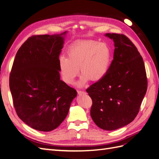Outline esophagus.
Instances as JSON below:
<instances>
[{"instance_id": "1", "label": "esophagus", "mask_w": 159, "mask_h": 159, "mask_svg": "<svg viewBox=\"0 0 159 159\" xmlns=\"http://www.w3.org/2000/svg\"><path fill=\"white\" fill-rule=\"evenodd\" d=\"M78 93L79 95H84V94H85L86 93L85 92V91H80V90H78Z\"/></svg>"}]
</instances>
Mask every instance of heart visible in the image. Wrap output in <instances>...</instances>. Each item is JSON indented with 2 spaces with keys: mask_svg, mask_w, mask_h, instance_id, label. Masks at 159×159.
I'll return each mask as SVG.
<instances>
[{
  "mask_svg": "<svg viewBox=\"0 0 159 159\" xmlns=\"http://www.w3.org/2000/svg\"><path fill=\"white\" fill-rule=\"evenodd\" d=\"M67 54L68 57L61 56L59 58L62 79L66 84H71L80 70L82 75L76 84L78 87H82L89 80L103 79L109 70L111 56L106 43L92 40L76 42L69 48Z\"/></svg>",
  "mask_w": 159,
  "mask_h": 159,
  "instance_id": "heart-1",
  "label": "heart"
}]
</instances>
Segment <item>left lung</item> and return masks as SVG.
Returning a JSON list of instances; mask_svg holds the SVG:
<instances>
[{"label":"left lung","instance_id":"left-lung-1","mask_svg":"<svg viewBox=\"0 0 159 159\" xmlns=\"http://www.w3.org/2000/svg\"><path fill=\"white\" fill-rule=\"evenodd\" d=\"M113 40V60L104 78L86 91L93 101L90 114L103 130L113 131L132 122L139 113L147 89L142 57L123 34L107 33Z\"/></svg>","mask_w":159,"mask_h":159}]
</instances>
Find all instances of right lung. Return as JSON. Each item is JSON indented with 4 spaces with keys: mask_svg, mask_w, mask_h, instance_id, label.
Masks as SVG:
<instances>
[{
    "mask_svg": "<svg viewBox=\"0 0 159 159\" xmlns=\"http://www.w3.org/2000/svg\"><path fill=\"white\" fill-rule=\"evenodd\" d=\"M67 32L29 38L14 60L9 79L14 106L19 118L37 131L58 127L77 96L60 80L59 56Z\"/></svg>",
    "mask_w": 159,
    "mask_h": 159,
    "instance_id": "right-lung-1",
    "label": "right lung"
}]
</instances>
